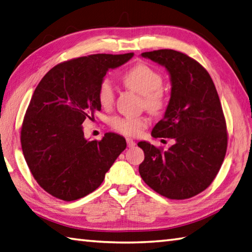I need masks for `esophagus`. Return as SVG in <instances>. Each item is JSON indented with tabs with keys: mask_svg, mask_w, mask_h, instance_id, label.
<instances>
[{
	"mask_svg": "<svg viewBox=\"0 0 252 252\" xmlns=\"http://www.w3.org/2000/svg\"><path fill=\"white\" fill-rule=\"evenodd\" d=\"M126 142H127V146L129 147V148H131V147H134L136 145V142L134 141V139L129 138V137H127V138H126Z\"/></svg>",
	"mask_w": 252,
	"mask_h": 252,
	"instance_id": "obj_1",
	"label": "esophagus"
}]
</instances>
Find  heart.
Returning a JSON list of instances; mask_svg holds the SVG:
<instances>
[{
    "mask_svg": "<svg viewBox=\"0 0 252 252\" xmlns=\"http://www.w3.org/2000/svg\"><path fill=\"white\" fill-rule=\"evenodd\" d=\"M122 80L128 90L142 96L144 105L149 112L159 113L162 111L165 105V94L162 89L163 80L155 69L145 63H137L126 71ZM97 98L103 107L112 105L115 98V91L111 80L105 78L99 83ZM110 125L114 130L123 135L137 136L148 125V120L145 116H115L110 120Z\"/></svg>",
    "mask_w": 252,
    "mask_h": 252,
    "instance_id": "heart-1",
    "label": "heart"
}]
</instances>
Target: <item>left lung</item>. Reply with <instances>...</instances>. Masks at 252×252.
Instances as JSON below:
<instances>
[{"label":"left lung","mask_w":252,"mask_h":252,"mask_svg":"<svg viewBox=\"0 0 252 252\" xmlns=\"http://www.w3.org/2000/svg\"><path fill=\"white\" fill-rule=\"evenodd\" d=\"M167 69L171 96L155 138H172L167 151L139 141L145 160L140 177L151 189L171 200L197 195L214 181L227 150V128L214 82L207 71L188 55L172 49L142 52Z\"/></svg>","instance_id":"left-lung-1"}]
</instances>
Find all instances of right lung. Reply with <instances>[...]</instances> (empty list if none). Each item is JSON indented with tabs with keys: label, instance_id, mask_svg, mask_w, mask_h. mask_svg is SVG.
<instances>
[{
	"label": "right lung",
	"instance_id": "obj_1",
	"mask_svg": "<svg viewBox=\"0 0 252 252\" xmlns=\"http://www.w3.org/2000/svg\"><path fill=\"white\" fill-rule=\"evenodd\" d=\"M134 54H96L55 65L35 89L24 117L21 144L37 183L63 201L84 197L101 185L126 140L106 132L102 140L84 138L82 124L101 111L98 85L108 69Z\"/></svg>",
	"mask_w": 252,
	"mask_h": 252
}]
</instances>
